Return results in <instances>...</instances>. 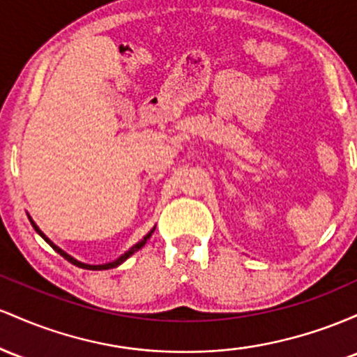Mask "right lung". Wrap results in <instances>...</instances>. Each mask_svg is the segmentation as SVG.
Masks as SVG:
<instances>
[{
  "label": "right lung",
  "mask_w": 357,
  "mask_h": 357,
  "mask_svg": "<svg viewBox=\"0 0 357 357\" xmlns=\"http://www.w3.org/2000/svg\"><path fill=\"white\" fill-rule=\"evenodd\" d=\"M30 222H31V226H33V227H35V231H37V232H38V234H40V236H42V238H43V239H45V241H47V243H49V244H50V246H52V248H54V250H55V251H57V253H60V255H62V256H63V258H66V259H67V261H70V263H72V265H75V266H79V268H84V270H109V268H116V266H118V265H121V263H123V261H126V259H128V258H130V256H131V255H133V253H136V251H138V250H142V248H143V246H145V243L148 241V239H150V236H151V234H153V231H155V227H153V229H151L150 232H148V234L145 236V238H143V239H142V241H139L138 244H135V246H133V248H131V250H130V251H126V253H125V255H123V256H119V258H118V259H116V261H113V263H106V265H86V263H81V261H77V259H74V258H72V256H69V255H67V253H63V251H62V250H60V248H57V246H55V244H54V243H52V241H50V239H49V238H47V236H45V234H43V232H42V231H40V229H38V227H37V224H35L33 221H31V219H30Z\"/></svg>",
  "instance_id": "1"
}]
</instances>
